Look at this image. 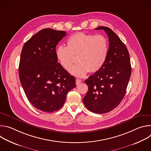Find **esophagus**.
I'll return each instance as SVG.
<instances>
[{"label": "esophagus", "instance_id": "34e87169", "mask_svg": "<svg viewBox=\"0 0 151 151\" xmlns=\"http://www.w3.org/2000/svg\"><path fill=\"white\" fill-rule=\"evenodd\" d=\"M81 82V80L79 79H76V85H79V83Z\"/></svg>", "mask_w": 151, "mask_h": 151}]
</instances>
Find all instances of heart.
<instances>
[{
	"instance_id": "b5f03b06",
	"label": "heart",
	"mask_w": 151,
	"mask_h": 151,
	"mask_svg": "<svg viewBox=\"0 0 151 151\" xmlns=\"http://www.w3.org/2000/svg\"><path fill=\"white\" fill-rule=\"evenodd\" d=\"M108 51V40L105 36L79 32L68 39L67 47L58 46L55 50V55L61 66L66 70L75 61L74 56H77L79 63L71 68L69 72L81 78L89 72L94 73L99 70L106 60Z\"/></svg>"
}]
</instances>
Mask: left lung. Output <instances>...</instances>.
<instances>
[{
    "label": "left lung",
    "mask_w": 151,
    "mask_h": 151,
    "mask_svg": "<svg viewBox=\"0 0 151 151\" xmlns=\"http://www.w3.org/2000/svg\"><path fill=\"white\" fill-rule=\"evenodd\" d=\"M109 37V51L102 68L85 80L88 90L83 99L87 108L96 114L109 112L122 100L132 73L130 55L119 37L109 27L100 26Z\"/></svg>",
    "instance_id": "1"
}]
</instances>
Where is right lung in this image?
Returning <instances> with one entry per match:
<instances>
[{"label": "right lung", "instance_id": "obj_1", "mask_svg": "<svg viewBox=\"0 0 151 151\" xmlns=\"http://www.w3.org/2000/svg\"><path fill=\"white\" fill-rule=\"evenodd\" d=\"M66 32L47 28L40 30L23 45L19 78L30 103L39 111L60 109L68 93L76 87L75 78L57 62L56 46Z\"/></svg>", "mask_w": 151, "mask_h": 151}]
</instances>
